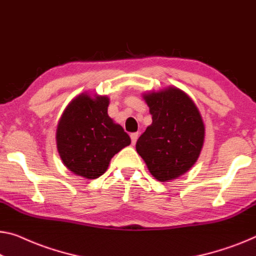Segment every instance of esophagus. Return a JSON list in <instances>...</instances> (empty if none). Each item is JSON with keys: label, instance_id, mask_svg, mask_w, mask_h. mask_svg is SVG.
Segmentation results:
<instances>
[{"label": "esophagus", "instance_id": "34e87169", "mask_svg": "<svg viewBox=\"0 0 256 256\" xmlns=\"http://www.w3.org/2000/svg\"><path fill=\"white\" fill-rule=\"evenodd\" d=\"M131 141H132V144H134L136 142V140H138V136H139V133L138 132H134V133H131Z\"/></svg>", "mask_w": 256, "mask_h": 256}]
</instances>
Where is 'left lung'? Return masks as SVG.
Instances as JSON below:
<instances>
[{
    "mask_svg": "<svg viewBox=\"0 0 256 256\" xmlns=\"http://www.w3.org/2000/svg\"><path fill=\"white\" fill-rule=\"evenodd\" d=\"M152 123L136 141V150L160 182L176 179L199 158L204 126L194 102L184 92L170 88L146 94Z\"/></svg>",
    "mask_w": 256,
    "mask_h": 256,
    "instance_id": "obj_1",
    "label": "left lung"
}]
</instances>
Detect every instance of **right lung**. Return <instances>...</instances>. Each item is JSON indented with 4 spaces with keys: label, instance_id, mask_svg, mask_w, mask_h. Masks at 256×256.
Masks as SVG:
<instances>
[{
    "label": "right lung",
    "instance_id": "obj_1",
    "mask_svg": "<svg viewBox=\"0 0 256 256\" xmlns=\"http://www.w3.org/2000/svg\"><path fill=\"white\" fill-rule=\"evenodd\" d=\"M109 98L82 94L66 106L56 132L57 150L68 170L95 179L115 154L131 144L120 125L108 116Z\"/></svg>",
    "mask_w": 256,
    "mask_h": 256
}]
</instances>
